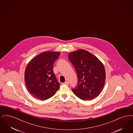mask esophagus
<instances>
[{"label":"esophagus","instance_id":"esophagus-1","mask_svg":"<svg viewBox=\"0 0 133 133\" xmlns=\"http://www.w3.org/2000/svg\"><path fill=\"white\" fill-rule=\"evenodd\" d=\"M63 84L66 85H69V82L68 81H66V82H65V83H63Z\"/></svg>","mask_w":133,"mask_h":133}]
</instances>
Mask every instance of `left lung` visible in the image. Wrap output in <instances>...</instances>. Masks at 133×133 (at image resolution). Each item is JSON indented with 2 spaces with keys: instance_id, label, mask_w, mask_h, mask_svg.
<instances>
[{
  "instance_id": "8db88e82",
  "label": "left lung",
  "mask_w": 133,
  "mask_h": 133,
  "mask_svg": "<svg viewBox=\"0 0 133 133\" xmlns=\"http://www.w3.org/2000/svg\"><path fill=\"white\" fill-rule=\"evenodd\" d=\"M70 61L76 70L78 83L72 89L77 97L83 100H91L101 92L106 79L104 66L98 58L83 49L71 52Z\"/></svg>"
}]
</instances>
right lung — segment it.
I'll return each instance as SVG.
<instances>
[{"label":"right lung","instance_id":"add662e5","mask_svg":"<svg viewBox=\"0 0 133 133\" xmlns=\"http://www.w3.org/2000/svg\"><path fill=\"white\" fill-rule=\"evenodd\" d=\"M58 52H44L33 58L28 64L24 74L27 88L35 98L45 100L55 95L60 83L53 67L60 56Z\"/></svg>","mask_w":133,"mask_h":133}]
</instances>
